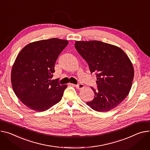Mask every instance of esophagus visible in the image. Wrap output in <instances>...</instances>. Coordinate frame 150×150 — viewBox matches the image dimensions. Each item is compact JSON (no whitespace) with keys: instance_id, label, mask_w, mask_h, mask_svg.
I'll return each mask as SVG.
<instances>
[{"instance_id":"esophagus-1","label":"esophagus","mask_w":150,"mask_h":150,"mask_svg":"<svg viewBox=\"0 0 150 150\" xmlns=\"http://www.w3.org/2000/svg\"><path fill=\"white\" fill-rule=\"evenodd\" d=\"M74 86H75L78 90H81V89H83V88H84V86L83 84H79L78 85H74Z\"/></svg>"}]
</instances>
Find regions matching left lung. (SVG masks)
Wrapping results in <instances>:
<instances>
[{"mask_svg":"<svg viewBox=\"0 0 150 150\" xmlns=\"http://www.w3.org/2000/svg\"><path fill=\"white\" fill-rule=\"evenodd\" d=\"M75 47L96 72L98 90L93 100L87 102L93 110L107 112L127 96L134 77V68L127 54L120 47L98 40L75 41Z\"/></svg>","mask_w":150,"mask_h":150,"instance_id":"left-lung-1","label":"left lung"}]
</instances>
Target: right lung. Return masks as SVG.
Segmentation results:
<instances>
[{
	"instance_id": "obj_1",
	"label": "right lung",
	"mask_w": 150,
	"mask_h": 150,
	"mask_svg": "<svg viewBox=\"0 0 150 150\" xmlns=\"http://www.w3.org/2000/svg\"><path fill=\"white\" fill-rule=\"evenodd\" d=\"M68 40L57 38L40 40L25 45L13 64L11 80L17 97L35 111H46L59 103L67 85L51 81L55 63Z\"/></svg>"
}]
</instances>
